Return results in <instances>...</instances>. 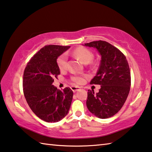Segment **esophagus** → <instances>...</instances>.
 <instances>
[{
	"mask_svg": "<svg viewBox=\"0 0 152 152\" xmlns=\"http://www.w3.org/2000/svg\"><path fill=\"white\" fill-rule=\"evenodd\" d=\"M71 89H72V91L74 92H76L77 91H78V90H80V87L75 86H71Z\"/></svg>",
	"mask_w": 152,
	"mask_h": 152,
	"instance_id": "1",
	"label": "esophagus"
}]
</instances>
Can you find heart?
<instances>
[{"label": "heart", "mask_w": 152, "mask_h": 152, "mask_svg": "<svg viewBox=\"0 0 152 152\" xmlns=\"http://www.w3.org/2000/svg\"><path fill=\"white\" fill-rule=\"evenodd\" d=\"M73 54L80 59L85 64L91 62L94 58L93 53H92V51L89 50L88 49L83 47H80L74 50ZM57 64L59 69L61 71L66 70L68 67V56L66 53H63V54L59 56L57 59ZM85 78L86 76L75 75L71 77V80L75 83L80 84L84 83Z\"/></svg>", "instance_id": "b5f03b06"}]
</instances>
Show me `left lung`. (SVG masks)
I'll return each mask as SVG.
<instances>
[{
	"instance_id": "left-lung-1",
	"label": "left lung",
	"mask_w": 152,
	"mask_h": 152,
	"mask_svg": "<svg viewBox=\"0 0 152 152\" xmlns=\"http://www.w3.org/2000/svg\"><path fill=\"white\" fill-rule=\"evenodd\" d=\"M96 48L101 56V64L91 84L101 85L99 92L88 90L86 106L100 119H107L119 111L130 91L131 73L128 61L119 49L105 41L84 43Z\"/></svg>"
}]
</instances>
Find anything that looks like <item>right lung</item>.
<instances>
[{
  "mask_svg": "<svg viewBox=\"0 0 152 152\" xmlns=\"http://www.w3.org/2000/svg\"><path fill=\"white\" fill-rule=\"evenodd\" d=\"M70 46L48 45L38 51L25 67L23 88L32 111L46 122H58L68 114L73 92L69 87L63 91L52 85L60 74L57 59Z\"/></svg>",
  "mask_w": 152,
  "mask_h": 152,
  "instance_id": "right-lung-1",
  "label": "right lung"
}]
</instances>
